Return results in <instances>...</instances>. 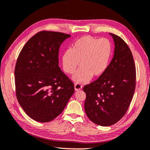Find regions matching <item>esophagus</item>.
Segmentation results:
<instances>
[{"label":"esophagus","mask_w":150,"mask_h":150,"mask_svg":"<svg viewBox=\"0 0 150 150\" xmlns=\"http://www.w3.org/2000/svg\"><path fill=\"white\" fill-rule=\"evenodd\" d=\"M82 88H83V86H82V85L80 83H76L75 84V90L76 91L81 90L82 89Z\"/></svg>","instance_id":"obj_1"}]
</instances>
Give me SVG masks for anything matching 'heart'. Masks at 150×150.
Wrapping results in <instances>:
<instances>
[{
	"instance_id": "obj_1",
	"label": "heart",
	"mask_w": 150,
	"mask_h": 150,
	"mask_svg": "<svg viewBox=\"0 0 150 150\" xmlns=\"http://www.w3.org/2000/svg\"><path fill=\"white\" fill-rule=\"evenodd\" d=\"M112 54V45L106 38L84 36L72 44L62 57L64 71L72 74L80 65L73 79L86 83L93 77L98 78L106 71Z\"/></svg>"
}]
</instances>
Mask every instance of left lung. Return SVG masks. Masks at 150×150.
Wrapping results in <instances>:
<instances>
[{"mask_svg":"<svg viewBox=\"0 0 150 150\" xmlns=\"http://www.w3.org/2000/svg\"><path fill=\"white\" fill-rule=\"evenodd\" d=\"M115 49L105 72L83 88L84 110L91 121L112 125L122 118L129 107L136 85V68L131 50L122 38L110 33Z\"/></svg>","mask_w":150,"mask_h":150,"instance_id":"left-lung-1","label":"left lung"}]
</instances>
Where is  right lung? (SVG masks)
<instances>
[{"instance_id": "right-lung-1", "label": "right lung", "mask_w": 150, "mask_h": 150, "mask_svg": "<svg viewBox=\"0 0 150 150\" xmlns=\"http://www.w3.org/2000/svg\"><path fill=\"white\" fill-rule=\"evenodd\" d=\"M63 32L42 30L29 39L15 67L16 97L27 115L49 122L62 112L74 93V84L58 66Z\"/></svg>"}]
</instances>
